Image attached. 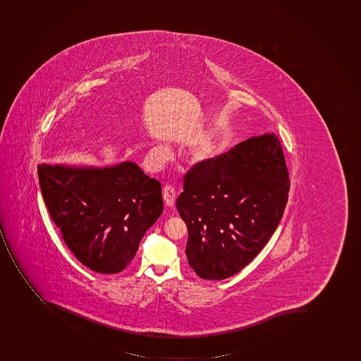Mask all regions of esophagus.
<instances>
[{
    "instance_id": "34e87169",
    "label": "esophagus",
    "mask_w": 361,
    "mask_h": 361,
    "mask_svg": "<svg viewBox=\"0 0 361 361\" xmlns=\"http://www.w3.org/2000/svg\"><path fill=\"white\" fill-rule=\"evenodd\" d=\"M162 197H164L166 206L173 207L175 199H176V191H175V188H173V186H170V185L164 186Z\"/></svg>"
}]
</instances>
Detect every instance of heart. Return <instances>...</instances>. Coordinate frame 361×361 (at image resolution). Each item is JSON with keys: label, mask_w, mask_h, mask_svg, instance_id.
I'll list each match as a JSON object with an SVG mask.
<instances>
[{"label": "heart", "mask_w": 361, "mask_h": 361, "mask_svg": "<svg viewBox=\"0 0 361 361\" xmlns=\"http://www.w3.org/2000/svg\"><path fill=\"white\" fill-rule=\"evenodd\" d=\"M219 142L217 137L214 133H210L204 138L194 142L193 145L188 149V159L190 164L197 167H203L209 164L214 159L217 157L219 153ZM167 157V147L161 144L154 145L149 151V158L152 162L160 164Z\"/></svg>", "instance_id": "obj_1"}]
</instances>
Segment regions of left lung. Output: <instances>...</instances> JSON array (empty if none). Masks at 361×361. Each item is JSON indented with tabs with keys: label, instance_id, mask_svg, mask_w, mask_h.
Here are the masks:
<instances>
[{
	"label": "left lung",
	"instance_id": "8db88e82",
	"mask_svg": "<svg viewBox=\"0 0 361 361\" xmlns=\"http://www.w3.org/2000/svg\"><path fill=\"white\" fill-rule=\"evenodd\" d=\"M290 188L281 142L264 133L240 142L212 167L188 171L177 210L197 276L223 280L254 259L278 228Z\"/></svg>",
	"mask_w": 361,
	"mask_h": 361
}]
</instances>
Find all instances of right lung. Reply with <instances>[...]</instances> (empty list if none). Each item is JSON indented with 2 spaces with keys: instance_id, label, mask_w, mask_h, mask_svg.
<instances>
[{
  "instance_id": "right-lung-1",
  "label": "right lung",
  "mask_w": 361,
  "mask_h": 361,
  "mask_svg": "<svg viewBox=\"0 0 361 361\" xmlns=\"http://www.w3.org/2000/svg\"><path fill=\"white\" fill-rule=\"evenodd\" d=\"M37 175L64 243L102 274L125 270L164 210L160 182L131 161L105 168L42 164Z\"/></svg>"
}]
</instances>
